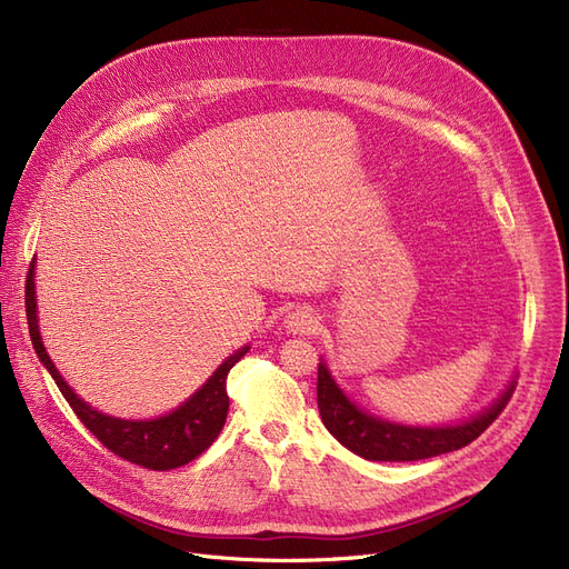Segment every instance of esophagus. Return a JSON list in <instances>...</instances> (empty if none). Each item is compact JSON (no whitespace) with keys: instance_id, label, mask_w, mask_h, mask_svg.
<instances>
[{"instance_id":"esophagus-1","label":"esophagus","mask_w":569,"mask_h":569,"mask_svg":"<svg viewBox=\"0 0 569 569\" xmlns=\"http://www.w3.org/2000/svg\"><path fill=\"white\" fill-rule=\"evenodd\" d=\"M317 327H319V317L310 308H296L284 317V329L289 333L308 336V333H315Z\"/></svg>"}]
</instances>
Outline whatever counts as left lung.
I'll return each mask as SVG.
<instances>
[{"label":"left lung","mask_w":569,"mask_h":569,"mask_svg":"<svg viewBox=\"0 0 569 569\" xmlns=\"http://www.w3.org/2000/svg\"><path fill=\"white\" fill-rule=\"evenodd\" d=\"M513 391V382L500 393L496 402L477 417L456 426H402L380 419L351 400L333 380L329 366L319 361L317 368V405L323 426L331 436L366 461H421L447 451H456L489 428L505 410Z\"/></svg>","instance_id":"8db88e82"}]
</instances>
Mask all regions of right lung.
<instances>
[{"mask_svg":"<svg viewBox=\"0 0 569 569\" xmlns=\"http://www.w3.org/2000/svg\"><path fill=\"white\" fill-rule=\"evenodd\" d=\"M34 268L37 261L30 263L24 284V310L27 323H30V338L39 361L52 375L58 389L71 405L76 417L92 436L108 449L118 453L129 463H137L148 470H173L189 461L199 458L214 440L227 421L229 412V396H227V375L229 370L248 355L250 345L240 347L229 359L220 363L201 389L189 396L180 408L164 417L154 419H118L94 410L90 402L78 398L76 391L64 382V377L48 357L39 333V317H37V289H34Z\"/></svg>","mask_w":569,"mask_h":569,"instance_id":"1","label":"right lung"}]
</instances>
